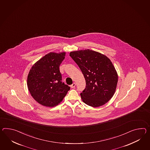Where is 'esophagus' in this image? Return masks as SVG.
Here are the masks:
<instances>
[{"instance_id": "obj_1", "label": "esophagus", "mask_w": 150, "mask_h": 150, "mask_svg": "<svg viewBox=\"0 0 150 150\" xmlns=\"http://www.w3.org/2000/svg\"><path fill=\"white\" fill-rule=\"evenodd\" d=\"M75 86H76V83L75 82H74L70 86V87H71V88H74L75 87Z\"/></svg>"}]
</instances>
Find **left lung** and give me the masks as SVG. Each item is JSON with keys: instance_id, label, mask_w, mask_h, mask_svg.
I'll list each match as a JSON object with an SVG mask.
<instances>
[{"instance_id": "1", "label": "left lung", "mask_w": 150, "mask_h": 150, "mask_svg": "<svg viewBox=\"0 0 150 150\" xmlns=\"http://www.w3.org/2000/svg\"><path fill=\"white\" fill-rule=\"evenodd\" d=\"M84 75L86 88L80 94L83 102L98 107L111 99L116 90L118 76L113 64L106 56L91 50L70 52Z\"/></svg>"}]
</instances>
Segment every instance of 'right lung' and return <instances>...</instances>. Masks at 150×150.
<instances>
[{
  "label": "right lung",
  "mask_w": 150,
  "mask_h": 150,
  "mask_svg": "<svg viewBox=\"0 0 150 150\" xmlns=\"http://www.w3.org/2000/svg\"><path fill=\"white\" fill-rule=\"evenodd\" d=\"M65 56V52H51L35 63L30 70L28 89L33 99L43 106L57 105L70 90V87L62 82L59 68Z\"/></svg>",
  "instance_id": "add662e5"
}]
</instances>
